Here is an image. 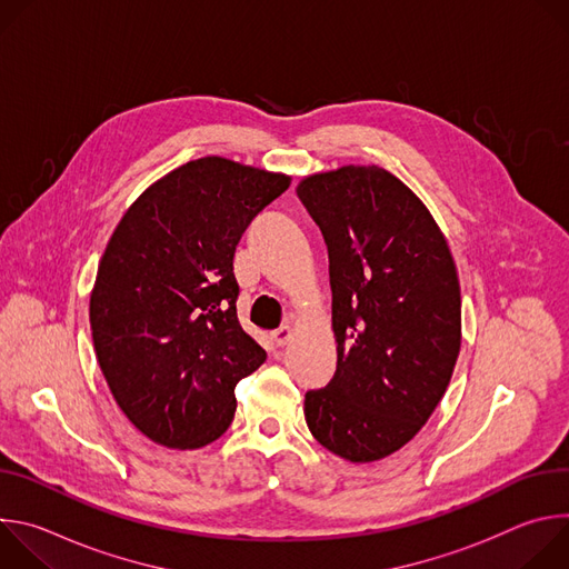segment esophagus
<instances>
[{"label":"esophagus","instance_id":"34e87169","mask_svg":"<svg viewBox=\"0 0 569 569\" xmlns=\"http://www.w3.org/2000/svg\"><path fill=\"white\" fill-rule=\"evenodd\" d=\"M292 338V329L290 327H279L277 331H272V340L277 347H286Z\"/></svg>","mask_w":569,"mask_h":569}]
</instances>
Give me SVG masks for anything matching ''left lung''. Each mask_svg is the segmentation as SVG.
<instances>
[{
    "label": "left lung",
    "instance_id": "left-lung-1",
    "mask_svg": "<svg viewBox=\"0 0 569 569\" xmlns=\"http://www.w3.org/2000/svg\"><path fill=\"white\" fill-rule=\"evenodd\" d=\"M329 248L338 369L306 391L312 437L367 463L430 419L461 347V297L448 242L426 204L378 167H342L297 187Z\"/></svg>",
    "mask_w": 569,
    "mask_h": 569
}]
</instances>
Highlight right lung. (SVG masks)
<instances>
[{"mask_svg": "<svg viewBox=\"0 0 569 569\" xmlns=\"http://www.w3.org/2000/svg\"><path fill=\"white\" fill-rule=\"evenodd\" d=\"M290 178L202 157L146 189L99 263L90 323L99 367L130 423L167 448L216 441L236 382L266 362L242 331L233 254Z\"/></svg>", "mask_w": 569, "mask_h": 569, "instance_id": "add662e5", "label": "right lung"}]
</instances>
